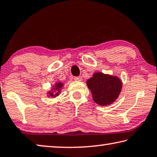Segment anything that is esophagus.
I'll use <instances>...</instances> for the list:
<instances>
[{"label":"esophagus","instance_id":"esophagus-1","mask_svg":"<svg viewBox=\"0 0 157 157\" xmlns=\"http://www.w3.org/2000/svg\"><path fill=\"white\" fill-rule=\"evenodd\" d=\"M74 79H75V81L81 82L82 80V78L81 76H79V77H75V78H74Z\"/></svg>","mask_w":157,"mask_h":157}]
</instances>
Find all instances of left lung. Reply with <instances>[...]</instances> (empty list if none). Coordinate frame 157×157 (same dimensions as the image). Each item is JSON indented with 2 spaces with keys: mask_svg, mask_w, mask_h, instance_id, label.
<instances>
[{
  "mask_svg": "<svg viewBox=\"0 0 157 157\" xmlns=\"http://www.w3.org/2000/svg\"><path fill=\"white\" fill-rule=\"evenodd\" d=\"M122 84L118 77L102 73H95L86 81L93 100L100 106L109 105L115 102L121 91Z\"/></svg>",
  "mask_w": 157,
  "mask_h": 157,
  "instance_id": "1",
  "label": "left lung"
}]
</instances>
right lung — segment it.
Returning a JSON list of instances; mask_svg holds the SVG:
<instances>
[{
    "label": "right lung",
    "instance_id": "add662e5",
    "mask_svg": "<svg viewBox=\"0 0 157 157\" xmlns=\"http://www.w3.org/2000/svg\"><path fill=\"white\" fill-rule=\"evenodd\" d=\"M63 86V84L62 83V82H56L54 86H53V88H52L50 91L48 92V97L55 98L56 96H58ZM55 92H56V93H55Z\"/></svg>",
    "mask_w": 157,
    "mask_h": 157
}]
</instances>
